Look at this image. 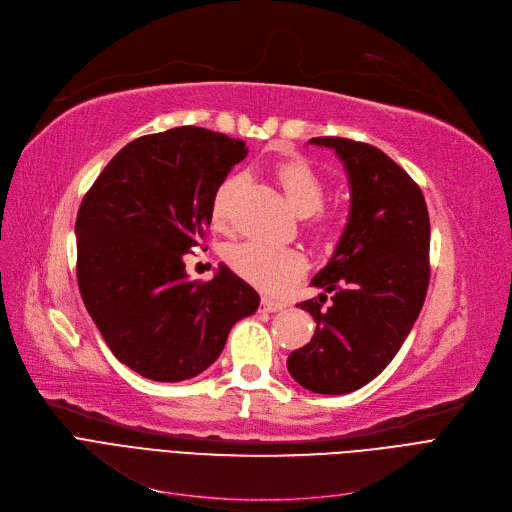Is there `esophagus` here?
<instances>
[{"label": "esophagus", "mask_w": 512, "mask_h": 512, "mask_svg": "<svg viewBox=\"0 0 512 512\" xmlns=\"http://www.w3.org/2000/svg\"><path fill=\"white\" fill-rule=\"evenodd\" d=\"M283 308H285V304L275 302V299H270V297H262V299H260V312L273 314V312H281Z\"/></svg>", "instance_id": "1"}]
</instances>
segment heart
<instances>
[{"label": "heart", "mask_w": 512, "mask_h": 512, "mask_svg": "<svg viewBox=\"0 0 512 512\" xmlns=\"http://www.w3.org/2000/svg\"><path fill=\"white\" fill-rule=\"evenodd\" d=\"M275 173L295 213L310 217L308 225L312 233L322 239L333 235V219L320 210L326 198V184L318 171L306 159L295 157L279 163ZM242 188L244 175L231 173L215 190L213 204H210V217H213V225L217 229L225 231L231 227L235 198ZM225 260L237 277H242L256 289L273 295L287 291L308 268L306 256L297 248L273 246L258 242V239L231 246L225 254Z\"/></svg>", "instance_id": "1"}]
</instances>
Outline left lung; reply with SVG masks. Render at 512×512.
Returning <instances> with one entry per match:
<instances>
[{
    "label": "left lung",
    "instance_id": "1",
    "mask_svg": "<svg viewBox=\"0 0 512 512\" xmlns=\"http://www.w3.org/2000/svg\"><path fill=\"white\" fill-rule=\"evenodd\" d=\"M310 142L345 163L351 210L333 258L310 283L324 293L297 304L312 314L316 333L291 351L287 370L312 393L345 395L390 364L424 306L430 217L422 190L380 148L339 136ZM326 292L334 297L322 309Z\"/></svg>",
    "mask_w": 512,
    "mask_h": 512
}]
</instances>
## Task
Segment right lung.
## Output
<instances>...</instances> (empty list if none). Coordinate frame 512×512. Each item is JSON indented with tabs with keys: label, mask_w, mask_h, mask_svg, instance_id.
Segmentation results:
<instances>
[{
	"label": "right lung",
	"mask_w": 512,
	"mask_h": 512,
	"mask_svg": "<svg viewBox=\"0 0 512 512\" xmlns=\"http://www.w3.org/2000/svg\"><path fill=\"white\" fill-rule=\"evenodd\" d=\"M244 140L182 126L132 140L84 194L76 277L82 302L119 362L179 382L221 355L231 326L260 295L227 266L190 281L186 254L204 248L215 190L244 161Z\"/></svg>",
	"instance_id": "add662e5"
}]
</instances>
